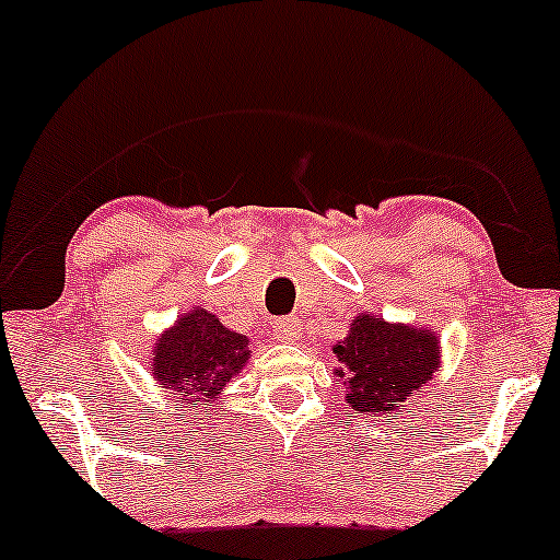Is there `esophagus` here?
<instances>
[{
    "label": "esophagus",
    "mask_w": 560,
    "mask_h": 560,
    "mask_svg": "<svg viewBox=\"0 0 560 560\" xmlns=\"http://www.w3.org/2000/svg\"><path fill=\"white\" fill-rule=\"evenodd\" d=\"M273 336L279 338L281 343H300L302 338L300 320H296V317H279V320L273 323Z\"/></svg>",
    "instance_id": "obj_1"
}]
</instances>
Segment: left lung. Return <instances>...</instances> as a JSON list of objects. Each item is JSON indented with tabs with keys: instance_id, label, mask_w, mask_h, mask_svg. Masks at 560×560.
I'll return each mask as SVG.
<instances>
[{
	"instance_id": "8db88e82",
	"label": "left lung",
	"mask_w": 560,
	"mask_h": 560,
	"mask_svg": "<svg viewBox=\"0 0 560 560\" xmlns=\"http://www.w3.org/2000/svg\"><path fill=\"white\" fill-rule=\"evenodd\" d=\"M338 364L336 382H343L346 402L353 413H413L423 385L442 366V343L434 328L390 323L374 313H359L343 341L332 346Z\"/></svg>"
}]
</instances>
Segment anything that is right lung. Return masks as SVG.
Instances as JSON below:
<instances>
[{
	"mask_svg": "<svg viewBox=\"0 0 560 560\" xmlns=\"http://www.w3.org/2000/svg\"><path fill=\"white\" fill-rule=\"evenodd\" d=\"M250 338L230 330L203 307L186 310L152 346L150 372L178 410H201L250 359Z\"/></svg>",
	"mask_w": 560,
	"mask_h": 560,
	"instance_id": "obj_1",
	"label": "right lung"
}]
</instances>
